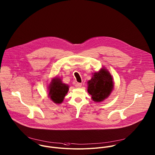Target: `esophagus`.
Segmentation results:
<instances>
[{
    "label": "esophagus",
    "mask_w": 155,
    "mask_h": 155,
    "mask_svg": "<svg viewBox=\"0 0 155 155\" xmlns=\"http://www.w3.org/2000/svg\"><path fill=\"white\" fill-rule=\"evenodd\" d=\"M75 87H78V88H80V87H81V86H82V84L81 83H77L76 84H75Z\"/></svg>",
    "instance_id": "esophagus-1"
}]
</instances>
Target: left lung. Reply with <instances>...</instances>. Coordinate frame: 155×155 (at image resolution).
<instances>
[{
	"label": "left lung",
	"mask_w": 155,
	"mask_h": 155,
	"mask_svg": "<svg viewBox=\"0 0 155 155\" xmlns=\"http://www.w3.org/2000/svg\"><path fill=\"white\" fill-rule=\"evenodd\" d=\"M113 82L111 75L105 69L95 72L88 81V93L94 102H101L106 99L113 91Z\"/></svg>",
	"instance_id": "obj_1"
}]
</instances>
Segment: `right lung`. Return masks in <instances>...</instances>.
Here are the masks:
<instances>
[{
  "label": "right lung",
  "mask_w": 155,
  "mask_h": 155,
  "mask_svg": "<svg viewBox=\"0 0 155 155\" xmlns=\"http://www.w3.org/2000/svg\"><path fill=\"white\" fill-rule=\"evenodd\" d=\"M69 90V86L62 82L61 78L52 80L49 86V96L56 104H61Z\"/></svg>",
  "instance_id": "obj_1"
}]
</instances>
